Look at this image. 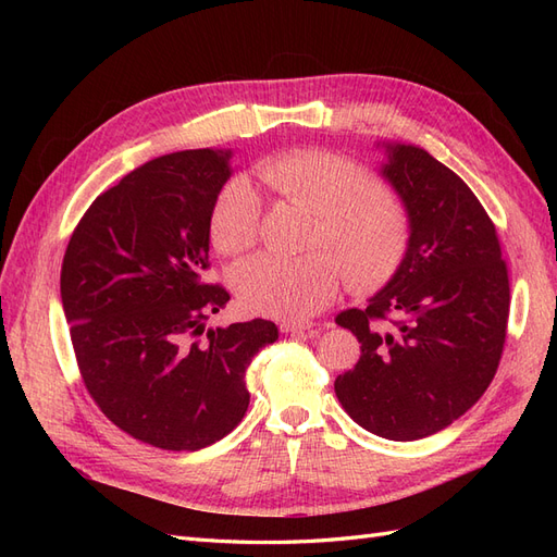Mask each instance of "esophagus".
<instances>
[{"mask_svg": "<svg viewBox=\"0 0 557 557\" xmlns=\"http://www.w3.org/2000/svg\"><path fill=\"white\" fill-rule=\"evenodd\" d=\"M281 327V332H285V334H313V332H318V327H315V323H295V320H283V323L278 325Z\"/></svg>", "mask_w": 557, "mask_h": 557, "instance_id": "obj_1", "label": "esophagus"}]
</instances>
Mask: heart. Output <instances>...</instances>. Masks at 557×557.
<instances>
[{
    "mask_svg": "<svg viewBox=\"0 0 557 557\" xmlns=\"http://www.w3.org/2000/svg\"><path fill=\"white\" fill-rule=\"evenodd\" d=\"M264 183L295 205L315 211L311 248L301 258L260 252L237 264L234 293L246 311L278 320H305L330 307L342 281L356 293H374L407 258L411 218L401 199L358 162L330 150H290L260 164ZM211 242L227 256L262 237V205L252 185L234 176L211 207Z\"/></svg>",
    "mask_w": 557,
    "mask_h": 557,
    "instance_id": "obj_1",
    "label": "heart"
}]
</instances>
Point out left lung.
I'll list each match as a JSON object with an SVG mask.
<instances>
[{
    "instance_id": "1",
    "label": "left lung",
    "mask_w": 557,
    "mask_h": 557,
    "mask_svg": "<svg viewBox=\"0 0 557 557\" xmlns=\"http://www.w3.org/2000/svg\"><path fill=\"white\" fill-rule=\"evenodd\" d=\"M381 174L411 218L399 272L336 325L360 360L334 381L346 413L393 442L423 440L474 407L507 339L509 272L495 223L469 185L428 150L385 144Z\"/></svg>"
}]
</instances>
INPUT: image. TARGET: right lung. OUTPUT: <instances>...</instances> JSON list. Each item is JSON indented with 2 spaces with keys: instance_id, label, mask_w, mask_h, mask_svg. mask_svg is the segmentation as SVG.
Returning <instances> with one entry per match:
<instances>
[{
  "instance_id": "add662e5",
  "label": "right lung",
  "mask_w": 557,
  "mask_h": 557,
  "mask_svg": "<svg viewBox=\"0 0 557 557\" xmlns=\"http://www.w3.org/2000/svg\"><path fill=\"white\" fill-rule=\"evenodd\" d=\"M230 150L146 162L78 221L60 274L78 372L113 425L162 450L221 442L248 409L246 369L272 320L205 330L230 293L205 281Z\"/></svg>"
}]
</instances>
